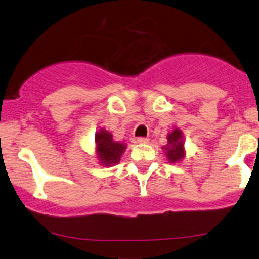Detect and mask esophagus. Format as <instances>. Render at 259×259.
<instances>
[{"label": "esophagus", "mask_w": 259, "mask_h": 259, "mask_svg": "<svg viewBox=\"0 0 259 259\" xmlns=\"http://www.w3.org/2000/svg\"><path fill=\"white\" fill-rule=\"evenodd\" d=\"M149 142L148 138H145V137H139V138H137V143H139V144H147Z\"/></svg>", "instance_id": "esophagus-1"}]
</instances>
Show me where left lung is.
Instances as JSON below:
<instances>
[{
	"label": "left lung",
	"mask_w": 259,
	"mask_h": 259,
	"mask_svg": "<svg viewBox=\"0 0 259 259\" xmlns=\"http://www.w3.org/2000/svg\"><path fill=\"white\" fill-rule=\"evenodd\" d=\"M167 139H168V144L163 148H165L166 156L169 162L175 163L181 159H183L184 143H183V137H182L181 131L178 128L173 130L168 135V137H167Z\"/></svg>",
	"instance_id": "obj_1"
}]
</instances>
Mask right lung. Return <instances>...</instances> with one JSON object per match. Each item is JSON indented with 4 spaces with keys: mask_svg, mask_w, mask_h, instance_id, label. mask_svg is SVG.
Instances as JSON below:
<instances>
[{
    "mask_svg": "<svg viewBox=\"0 0 259 259\" xmlns=\"http://www.w3.org/2000/svg\"><path fill=\"white\" fill-rule=\"evenodd\" d=\"M97 154L100 160V163L104 166H114L120 162L121 155L126 149V145L122 143L112 141L110 132L104 128H100L96 135Z\"/></svg>",
    "mask_w": 259,
    "mask_h": 259,
    "instance_id": "1",
    "label": "right lung"
}]
</instances>
